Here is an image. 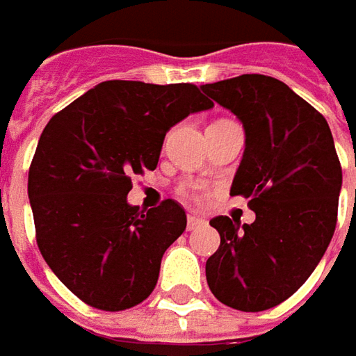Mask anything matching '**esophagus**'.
<instances>
[{
  "label": "esophagus",
  "instance_id": "34e87169",
  "mask_svg": "<svg viewBox=\"0 0 356 356\" xmlns=\"http://www.w3.org/2000/svg\"><path fill=\"white\" fill-rule=\"evenodd\" d=\"M200 226H204V220L198 218V216H188V232H194V229H198Z\"/></svg>",
  "mask_w": 356,
  "mask_h": 356
}]
</instances>
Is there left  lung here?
I'll return each instance as SVG.
<instances>
[{
  "label": "left lung",
  "instance_id": "obj_1",
  "mask_svg": "<svg viewBox=\"0 0 356 356\" xmlns=\"http://www.w3.org/2000/svg\"><path fill=\"white\" fill-rule=\"evenodd\" d=\"M202 90L241 120L245 150L232 196L250 198L253 224L218 216L220 248L206 280L227 307L266 311L309 280L335 234L341 162L327 120L285 83L239 75Z\"/></svg>",
  "mask_w": 356,
  "mask_h": 356
}]
</instances>
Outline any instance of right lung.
<instances>
[{"label":"right lung","instance_id":"add662e5","mask_svg":"<svg viewBox=\"0 0 356 356\" xmlns=\"http://www.w3.org/2000/svg\"><path fill=\"white\" fill-rule=\"evenodd\" d=\"M213 103L196 85L104 81L41 132L29 166L39 252L87 305L122 311L154 291L160 261L186 229L184 208L127 202L132 174L154 170L166 132Z\"/></svg>","mask_w":356,"mask_h":356}]
</instances>
